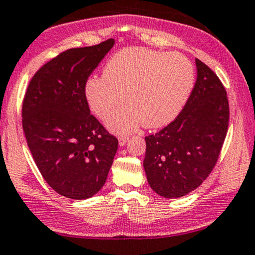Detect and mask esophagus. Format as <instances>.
<instances>
[{"label": "esophagus", "mask_w": 255, "mask_h": 255, "mask_svg": "<svg viewBox=\"0 0 255 255\" xmlns=\"http://www.w3.org/2000/svg\"><path fill=\"white\" fill-rule=\"evenodd\" d=\"M128 139V137H127V136H119V137H118L119 145H121V146H124L125 144H127Z\"/></svg>", "instance_id": "1"}]
</instances>
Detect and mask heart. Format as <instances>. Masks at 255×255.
<instances>
[{"label":"heart","instance_id":"b5f03b06","mask_svg":"<svg viewBox=\"0 0 255 255\" xmlns=\"http://www.w3.org/2000/svg\"><path fill=\"white\" fill-rule=\"evenodd\" d=\"M191 62L180 53L127 48L116 53L104 67V75L85 84L90 109L108 121L116 133H127L144 124L159 128L170 123L189 97L194 85Z\"/></svg>","mask_w":255,"mask_h":255}]
</instances>
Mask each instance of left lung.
Returning a JSON list of instances; mask_svg holds the SVG:
<instances>
[{"mask_svg": "<svg viewBox=\"0 0 255 255\" xmlns=\"http://www.w3.org/2000/svg\"><path fill=\"white\" fill-rule=\"evenodd\" d=\"M197 78L180 115L145 137L144 170L151 189L177 199L196 189L218 162L228 131L229 104L224 85L196 59Z\"/></svg>", "mask_w": 255, "mask_h": 255, "instance_id": "8db88e82", "label": "left lung"}]
</instances>
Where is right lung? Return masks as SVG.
I'll return each mask as SVG.
<instances>
[{"mask_svg":"<svg viewBox=\"0 0 255 255\" xmlns=\"http://www.w3.org/2000/svg\"><path fill=\"white\" fill-rule=\"evenodd\" d=\"M115 45L62 52L31 78L22 104V128L42 177L62 196L86 200L105 184L118 139L90 113L85 84Z\"/></svg>","mask_w":255,"mask_h":255,"instance_id":"obj_1","label":"right lung"}]
</instances>
